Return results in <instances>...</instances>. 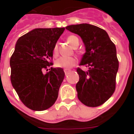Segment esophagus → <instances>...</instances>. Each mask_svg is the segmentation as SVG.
<instances>
[{"label":"esophagus","mask_w":134,"mask_h":134,"mask_svg":"<svg viewBox=\"0 0 134 134\" xmlns=\"http://www.w3.org/2000/svg\"><path fill=\"white\" fill-rule=\"evenodd\" d=\"M64 72H65V74H66V75H67V74H68V73L70 72V70H68V69H64Z\"/></svg>","instance_id":"34e87169"}]
</instances>
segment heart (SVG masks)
<instances>
[{"label": "heart", "instance_id": "obj_1", "mask_svg": "<svg viewBox=\"0 0 134 134\" xmlns=\"http://www.w3.org/2000/svg\"><path fill=\"white\" fill-rule=\"evenodd\" d=\"M68 42L74 48V46L79 44V40L77 37L74 35H70L67 39ZM58 51V46L55 45L54 48V53L56 54ZM76 63V60L73 57H64L62 56L59 58L55 62V65L59 68H62L64 69H69Z\"/></svg>", "mask_w": 134, "mask_h": 134}]
</instances>
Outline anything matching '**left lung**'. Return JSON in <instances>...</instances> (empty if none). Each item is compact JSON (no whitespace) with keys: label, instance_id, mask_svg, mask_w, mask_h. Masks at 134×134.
Here are the masks:
<instances>
[{"label":"left lung","instance_id":"left-lung-1","mask_svg":"<svg viewBox=\"0 0 134 134\" xmlns=\"http://www.w3.org/2000/svg\"><path fill=\"white\" fill-rule=\"evenodd\" d=\"M67 30L81 37L85 53L77 68L79 81L76 85L78 98L88 107H98L107 101L114 93L119 62L114 43L104 29L95 25L82 23L66 27Z\"/></svg>","mask_w":134,"mask_h":134}]
</instances>
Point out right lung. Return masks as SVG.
I'll return each instance as SVG.
<instances>
[{"instance_id":"add662e5","label":"right lung","mask_w":134,"mask_h":134,"mask_svg":"<svg viewBox=\"0 0 134 134\" xmlns=\"http://www.w3.org/2000/svg\"><path fill=\"white\" fill-rule=\"evenodd\" d=\"M64 27L37 28L18 39L10 60V80L21 100L34 111L48 109L55 103L64 72L62 68L42 70L52 64L54 46Z\"/></svg>"}]
</instances>
